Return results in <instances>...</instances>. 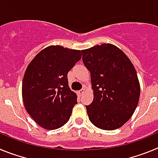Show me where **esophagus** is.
I'll return each instance as SVG.
<instances>
[{
  "label": "esophagus",
  "instance_id": "34e87169",
  "mask_svg": "<svg viewBox=\"0 0 158 158\" xmlns=\"http://www.w3.org/2000/svg\"><path fill=\"white\" fill-rule=\"evenodd\" d=\"M85 89H81L80 91H79V94H80V96H82V95H83V93H85Z\"/></svg>",
  "mask_w": 158,
  "mask_h": 158
}]
</instances>
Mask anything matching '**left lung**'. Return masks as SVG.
I'll return each instance as SVG.
<instances>
[{
	"instance_id": "left-lung-1",
	"label": "left lung",
	"mask_w": 158,
	"mask_h": 158,
	"mask_svg": "<svg viewBox=\"0 0 158 158\" xmlns=\"http://www.w3.org/2000/svg\"><path fill=\"white\" fill-rule=\"evenodd\" d=\"M81 52L94 94L91 104L85 106L89 120L106 131L121 127L135 112L140 96L133 64L120 49L110 43Z\"/></svg>"
}]
</instances>
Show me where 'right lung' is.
I'll use <instances>...</instances> for the list:
<instances>
[{
  "instance_id": "obj_1",
  "label": "right lung",
  "mask_w": 158,
  "mask_h": 158,
  "mask_svg": "<svg viewBox=\"0 0 158 158\" xmlns=\"http://www.w3.org/2000/svg\"><path fill=\"white\" fill-rule=\"evenodd\" d=\"M81 58V51L50 46L27 65L22 85L23 104L42 127L54 130L69 121L77 96L69 89L67 74Z\"/></svg>"
}]
</instances>
